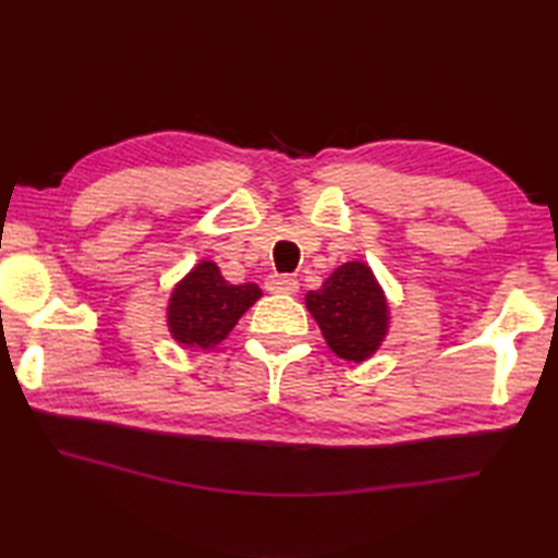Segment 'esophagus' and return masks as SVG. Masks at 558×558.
<instances>
[{
  "label": "esophagus",
  "mask_w": 558,
  "mask_h": 558,
  "mask_svg": "<svg viewBox=\"0 0 558 558\" xmlns=\"http://www.w3.org/2000/svg\"><path fill=\"white\" fill-rule=\"evenodd\" d=\"M266 290L272 294H294L300 290V282L292 276H270L266 280Z\"/></svg>",
  "instance_id": "34e87169"
}]
</instances>
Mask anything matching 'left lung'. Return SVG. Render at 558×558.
Returning a JSON list of instances; mask_svg holds the SVG:
<instances>
[{"instance_id":"8db88e82","label":"left lung","mask_w":558,"mask_h":558,"mask_svg":"<svg viewBox=\"0 0 558 558\" xmlns=\"http://www.w3.org/2000/svg\"><path fill=\"white\" fill-rule=\"evenodd\" d=\"M306 310L340 360L364 362L381 345L388 330V304L372 268L350 260L333 270L322 290L306 294Z\"/></svg>"}]
</instances>
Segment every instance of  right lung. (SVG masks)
I'll list each match as a JSON object with an SVG mask.
<instances>
[{
	"mask_svg": "<svg viewBox=\"0 0 558 558\" xmlns=\"http://www.w3.org/2000/svg\"><path fill=\"white\" fill-rule=\"evenodd\" d=\"M258 298L260 288L254 282L230 286L213 260H201L172 292L168 306L170 333L180 345L208 350L228 338Z\"/></svg>",
	"mask_w": 558,
	"mask_h": 558,
	"instance_id": "obj_1",
	"label": "right lung"
}]
</instances>
